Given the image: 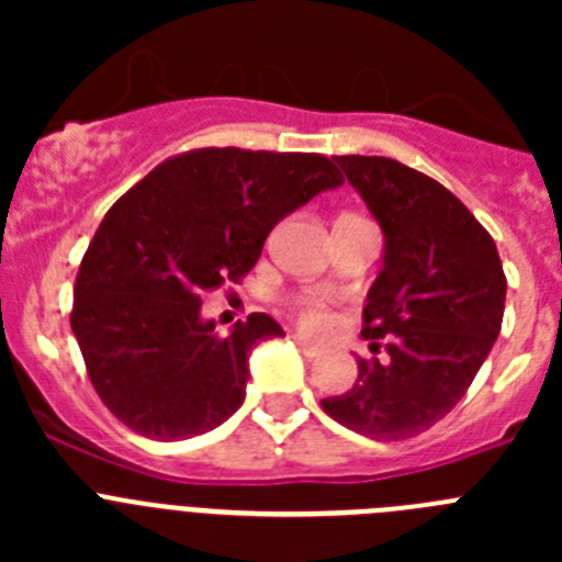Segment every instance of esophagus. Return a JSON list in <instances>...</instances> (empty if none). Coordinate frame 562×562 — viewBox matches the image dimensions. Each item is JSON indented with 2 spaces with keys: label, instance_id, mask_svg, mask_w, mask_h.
Wrapping results in <instances>:
<instances>
[{
  "label": "esophagus",
  "instance_id": "1",
  "mask_svg": "<svg viewBox=\"0 0 562 562\" xmlns=\"http://www.w3.org/2000/svg\"><path fill=\"white\" fill-rule=\"evenodd\" d=\"M295 342H297V349L304 351L306 357H315L317 351H321V346H317V342L306 340V337H301V335H295Z\"/></svg>",
  "mask_w": 562,
  "mask_h": 562
}]
</instances>
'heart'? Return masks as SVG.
I'll return each mask as SVG.
<instances>
[{"label":"heart","mask_w":562,"mask_h":562,"mask_svg":"<svg viewBox=\"0 0 562 562\" xmlns=\"http://www.w3.org/2000/svg\"><path fill=\"white\" fill-rule=\"evenodd\" d=\"M290 310H292V315H295L297 324L310 331L326 329L331 321L329 301H326L321 292H304V295H295L290 301Z\"/></svg>","instance_id":"obj_1"}]
</instances>
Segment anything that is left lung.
Listing matches in <instances>:
<instances>
[{
  "instance_id": "left-lung-1",
  "label": "left lung",
  "mask_w": 562,
  "mask_h": 562,
  "mask_svg": "<svg viewBox=\"0 0 562 562\" xmlns=\"http://www.w3.org/2000/svg\"><path fill=\"white\" fill-rule=\"evenodd\" d=\"M385 233L357 357V382L321 400L342 428L402 441L459 405L504 321L506 276L493 236L428 173L391 157H335Z\"/></svg>"
}]
</instances>
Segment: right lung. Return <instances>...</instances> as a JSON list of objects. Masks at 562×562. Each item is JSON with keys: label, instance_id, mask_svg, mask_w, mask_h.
Listing matches in <instances>:
<instances>
[{"label": "right lung", "instance_id": "right-lung-1", "mask_svg": "<svg viewBox=\"0 0 562 562\" xmlns=\"http://www.w3.org/2000/svg\"><path fill=\"white\" fill-rule=\"evenodd\" d=\"M337 186L324 154L193 148L109 207L78 267L69 326L98 396L128 430L191 439L236 414L250 349L284 329L252 312L216 335L202 297L238 284L272 227Z\"/></svg>", "mask_w": 562, "mask_h": 562}]
</instances>
